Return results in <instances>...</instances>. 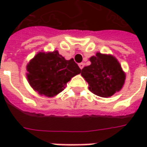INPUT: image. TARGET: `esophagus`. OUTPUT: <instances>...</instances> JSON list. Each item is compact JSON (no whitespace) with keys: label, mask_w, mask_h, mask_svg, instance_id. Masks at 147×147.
I'll list each match as a JSON object with an SVG mask.
<instances>
[{"label":"esophagus","mask_w":147,"mask_h":147,"mask_svg":"<svg viewBox=\"0 0 147 147\" xmlns=\"http://www.w3.org/2000/svg\"><path fill=\"white\" fill-rule=\"evenodd\" d=\"M78 66H79V68L82 69V68L84 67V63H80V64H78Z\"/></svg>","instance_id":"1"}]
</instances>
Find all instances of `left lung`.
<instances>
[{
	"label": "left lung",
	"instance_id": "1",
	"mask_svg": "<svg viewBox=\"0 0 147 147\" xmlns=\"http://www.w3.org/2000/svg\"><path fill=\"white\" fill-rule=\"evenodd\" d=\"M91 65L85 66L81 74L89 85V90L96 96L108 97L123 87L125 74L118 60L107 55L96 53L90 58Z\"/></svg>",
	"mask_w": 147,
	"mask_h": 147
}]
</instances>
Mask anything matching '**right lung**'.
Returning <instances> with one entry per match:
<instances>
[{"mask_svg": "<svg viewBox=\"0 0 147 147\" xmlns=\"http://www.w3.org/2000/svg\"><path fill=\"white\" fill-rule=\"evenodd\" d=\"M27 78L35 91L46 96L61 92L71 78L81 73L74 59H66L57 51L38 53L27 65Z\"/></svg>", "mask_w": 147, "mask_h": 147, "instance_id": "right-lung-1", "label": "right lung"}]
</instances>
